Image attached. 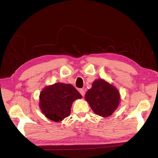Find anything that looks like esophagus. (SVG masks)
I'll return each mask as SVG.
<instances>
[{"mask_svg":"<svg viewBox=\"0 0 158 158\" xmlns=\"http://www.w3.org/2000/svg\"><path fill=\"white\" fill-rule=\"evenodd\" d=\"M79 92H80V94L82 95V96L84 97V95H85V91H84L83 89H79Z\"/></svg>","mask_w":158,"mask_h":158,"instance_id":"obj_1","label":"esophagus"}]
</instances>
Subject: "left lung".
<instances>
[{"label":"left lung","mask_w":158,"mask_h":158,"mask_svg":"<svg viewBox=\"0 0 158 158\" xmlns=\"http://www.w3.org/2000/svg\"><path fill=\"white\" fill-rule=\"evenodd\" d=\"M85 100L92 111L99 116H111L117 109L121 102L118 90L113 85L103 79L98 78L85 94Z\"/></svg>","instance_id":"obj_1"}]
</instances>
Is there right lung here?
<instances>
[{
	"label": "right lung",
	"mask_w": 158,
	"mask_h": 158,
	"mask_svg": "<svg viewBox=\"0 0 158 158\" xmlns=\"http://www.w3.org/2000/svg\"><path fill=\"white\" fill-rule=\"evenodd\" d=\"M82 98L73 85L57 82L41 90L39 106L47 118L60 122L70 115L74 101Z\"/></svg>",
	"instance_id": "add662e5"
}]
</instances>
